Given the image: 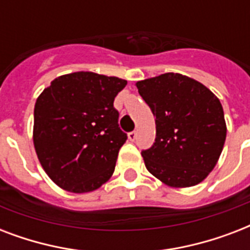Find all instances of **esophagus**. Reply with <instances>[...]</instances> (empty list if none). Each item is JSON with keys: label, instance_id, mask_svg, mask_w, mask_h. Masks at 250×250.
Masks as SVG:
<instances>
[{"label": "esophagus", "instance_id": "esophagus-1", "mask_svg": "<svg viewBox=\"0 0 250 250\" xmlns=\"http://www.w3.org/2000/svg\"><path fill=\"white\" fill-rule=\"evenodd\" d=\"M136 137H137V133L135 132V131H132V132L128 133V140L129 141H135V140H136Z\"/></svg>", "mask_w": 250, "mask_h": 250}]
</instances>
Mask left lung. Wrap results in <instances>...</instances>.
I'll return each instance as SVG.
<instances>
[{
	"mask_svg": "<svg viewBox=\"0 0 250 250\" xmlns=\"http://www.w3.org/2000/svg\"><path fill=\"white\" fill-rule=\"evenodd\" d=\"M156 117V143L141 152L152 175L174 188L201 183L226 141L221 101L197 80L167 72L136 83Z\"/></svg>",
	"mask_w": 250,
	"mask_h": 250,
	"instance_id": "left-lung-1",
	"label": "left lung"
}]
</instances>
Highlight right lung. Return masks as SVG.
I'll list each match as a JSON object with an SVG mask.
<instances>
[{
    "mask_svg": "<svg viewBox=\"0 0 250 250\" xmlns=\"http://www.w3.org/2000/svg\"><path fill=\"white\" fill-rule=\"evenodd\" d=\"M125 85L115 76L79 71L56 78L37 97L33 145L45 172L62 189L86 193L111 178L127 140L114 107Z\"/></svg>",
    "mask_w": 250,
    "mask_h": 250,
    "instance_id": "1",
    "label": "right lung"
}]
</instances>
